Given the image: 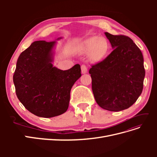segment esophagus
I'll return each instance as SVG.
<instances>
[{"mask_svg":"<svg viewBox=\"0 0 157 157\" xmlns=\"http://www.w3.org/2000/svg\"><path fill=\"white\" fill-rule=\"evenodd\" d=\"M81 71H82V74H85V73H87L88 69H87L86 65H81Z\"/></svg>","mask_w":157,"mask_h":157,"instance_id":"34e87169","label":"esophagus"}]
</instances>
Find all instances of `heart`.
Instances as JSON below:
<instances>
[{
	"instance_id": "1",
	"label": "heart",
	"mask_w": 157,
	"mask_h": 157,
	"mask_svg": "<svg viewBox=\"0 0 157 157\" xmlns=\"http://www.w3.org/2000/svg\"><path fill=\"white\" fill-rule=\"evenodd\" d=\"M81 50L84 54L90 53V58L93 61H99L107 55L109 45L105 38L93 36L84 42Z\"/></svg>"
}]
</instances>
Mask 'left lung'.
Masks as SVG:
<instances>
[{"label":"left lung","instance_id":"1","mask_svg":"<svg viewBox=\"0 0 157 157\" xmlns=\"http://www.w3.org/2000/svg\"><path fill=\"white\" fill-rule=\"evenodd\" d=\"M113 48L92 66V88L99 107L110 111L129 108L141 95L145 71L140 49L130 37L105 33Z\"/></svg>","mask_w":157,"mask_h":157}]
</instances>
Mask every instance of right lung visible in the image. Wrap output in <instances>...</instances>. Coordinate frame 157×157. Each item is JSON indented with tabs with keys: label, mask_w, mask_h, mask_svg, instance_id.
Instances as JSON below:
<instances>
[{
	"label": "right lung",
	"mask_w": 157,
	"mask_h": 157,
	"mask_svg": "<svg viewBox=\"0 0 157 157\" xmlns=\"http://www.w3.org/2000/svg\"><path fill=\"white\" fill-rule=\"evenodd\" d=\"M56 42H33L19 56L13 76L19 100L40 117L51 118L67 111L71 88L81 77L79 64L65 71L53 67Z\"/></svg>",
	"instance_id": "obj_1"
}]
</instances>
